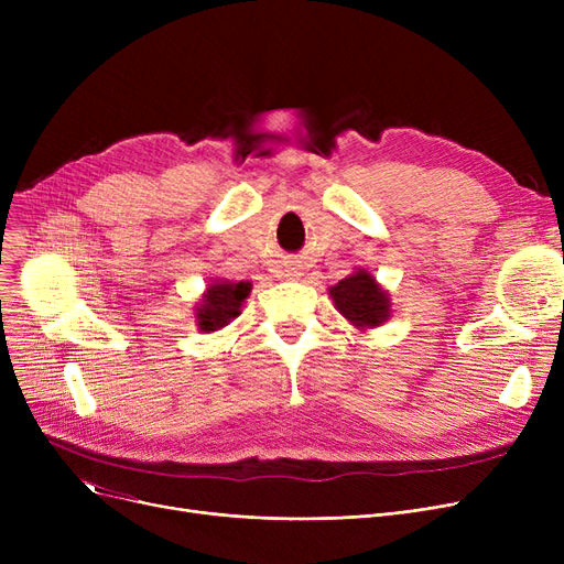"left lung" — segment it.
<instances>
[{"mask_svg":"<svg viewBox=\"0 0 564 564\" xmlns=\"http://www.w3.org/2000/svg\"><path fill=\"white\" fill-rule=\"evenodd\" d=\"M329 292L336 308L357 327H379L389 317V294L364 270L343 279Z\"/></svg>","mask_w":564,"mask_h":564,"instance_id":"1","label":"left lung"}]
</instances>
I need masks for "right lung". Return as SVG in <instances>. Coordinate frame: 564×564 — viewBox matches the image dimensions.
<instances>
[{
	"label": "right lung",
	"mask_w": 564,
	"mask_h": 564,
	"mask_svg": "<svg viewBox=\"0 0 564 564\" xmlns=\"http://www.w3.org/2000/svg\"><path fill=\"white\" fill-rule=\"evenodd\" d=\"M251 283H230V281H219L215 285L207 288L203 304L196 313L198 317V327L200 332H217L226 324L240 315L242 302L249 297Z\"/></svg>",
	"instance_id": "add662e5"
}]
</instances>
